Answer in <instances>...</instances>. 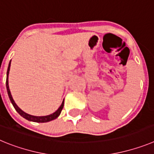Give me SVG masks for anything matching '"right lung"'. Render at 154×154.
<instances>
[{"instance_id":"1","label":"right lung","mask_w":154,"mask_h":154,"mask_svg":"<svg viewBox=\"0 0 154 154\" xmlns=\"http://www.w3.org/2000/svg\"><path fill=\"white\" fill-rule=\"evenodd\" d=\"M11 60L9 62V65H8V71H7V79H6V87H7V91H8V96H9V99H10L12 105H13V106L14 107V109H16L17 112H18L20 115L24 117V119H28V121H32V122H36V123H47V122H49V121L53 120V119H55L56 118H58L60 115L61 112H62V109H63L64 106V99L63 101H62V104L59 106V108L55 111V112H53V113L50 114V115L48 116H32L30 115V114L26 113V112H24L23 110H21V109L19 108L18 106H17V104L15 103L14 100L13 99L11 96V93L10 89H9V85H8V75H9V71H10V67H11Z\"/></svg>"}]
</instances>
